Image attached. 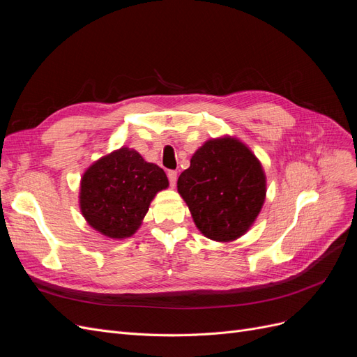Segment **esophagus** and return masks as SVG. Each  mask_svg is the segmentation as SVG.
I'll return each mask as SVG.
<instances>
[{
  "label": "esophagus",
  "instance_id": "1",
  "mask_svg": "<svg viewBox=\"0 0 357 357\" xmlns=\"http://www.w3.org/2000/svg\"><path fill=\"white\" fill-rule=\"evenodd\" d=\"M168 180H169V185L174 188L176 181H177V172L176 171H168Z\"/></svg>",
  "mask_w": 357,
  "mask_h": 357
}]
</instances>
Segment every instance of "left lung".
Segmentation results:
<instances>
[{
	"instance_id": "obj_1",
	"label": "left lung",
	"mask_w": 357,
	"mask_h": 357,
	"mask_svg": "<svg viewBox=\"0 0 357 357\" xmlns=\"http://www.w3.org/2000/svg\"><path fill=\"white\" fill-rule=\"evenodd\" d=\"M177 190L204 236L231 243L247 234L261 213L266 176L250 147L234 135H222L192 155Z\"/></svg>"
}]
</instances>
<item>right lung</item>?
Instances as JSON below:
<instances>
[{"mask_svg": "<svg viewBox=\"0 0 357 357\" xmlns=\"http://www.w3.org/2000/svg\"><path fill=\"white\" fill-rule=\"evenodd\" d=\"M168 186L164 169L122 146L84 169L79 207L92 229L105 238L126 240L139 229L156 193Z\"/></svg>", "mask_w": 357, "mask_h": 357, "instance_id": "add662e5", "label": "right lung"}]
</instances>
